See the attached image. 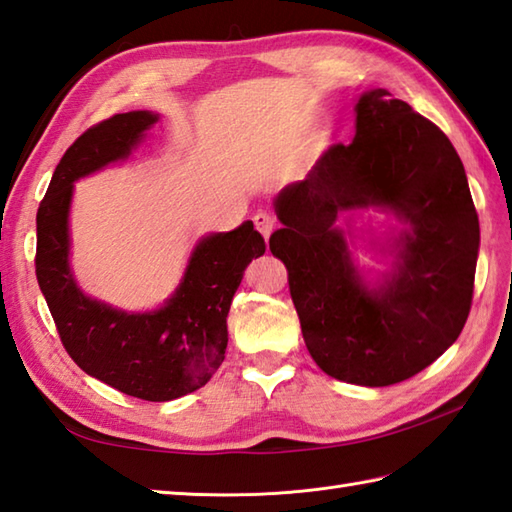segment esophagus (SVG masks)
<instances>
[{
	"instance_id": "1",
	"label": "esophagus",
	"mask_w": 512,
	"mask_h": 512,
	"mask_svg": "<svg viewBox=\"0 0 512 512\" xmlns=\"http://www.w3.org/2000/svg\"><path fill=\"white\" fill-rule=\"evenodd\" d=\"M253 224H255L257 231L268 239V235L273 233V228H275L277 220H275V217L270 215V213H266V211H257V213L253 215Z\"/></svg>"
}]
</instances>
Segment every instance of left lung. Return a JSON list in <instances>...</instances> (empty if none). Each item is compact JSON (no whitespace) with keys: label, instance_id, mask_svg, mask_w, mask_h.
I'll use <instances>...</instances> for the list:
<instances>
[{"label":"left lung","instance_id":"obj_1","mask_svg":"<svg viewBox=\"0 0 512 512\" xmlns=\"http://www.w3.org/2000/svg\"><path fill=\"white\" fill-rule=\"evenodd\" d=\"M378 205L406 224L392 274L367 289L341 212ZM270 250L288 268L303 341L325 374L363 387L416 376L458 339L471 312L480 222L451 140L387 90L356 103L352 143H336L277 195Z\"/></svg>","mask_w":512,"mask_h":512}]
</instances>
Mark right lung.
Segmentation results:
<instances>
[{
	"mask_svg": "<svg viewBox=\"0 0 512 512\" xmlns=\"http://www.w3.org/2000/svg\"><path fill=\"white\" fill-rule=\"evenodd\" d=\"M156 121L151 112L114 114L74 140L39 204L35 268L72 361L127 396L165 402L200 389L222 365L233 295L266 244L253 222L204 237L173 297L154 312L116 310L83 295L68 262L74 180L125 160Z\"/></svg>",
	"mask_w": 512,
	"mask_h": 512,
	"instance_id": "1",
	"label": "right lung"
}]
</instances>
